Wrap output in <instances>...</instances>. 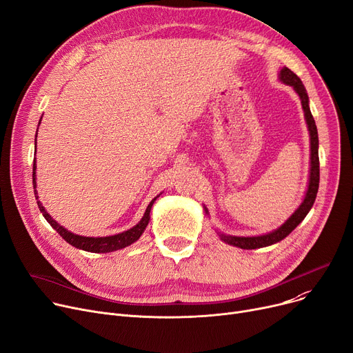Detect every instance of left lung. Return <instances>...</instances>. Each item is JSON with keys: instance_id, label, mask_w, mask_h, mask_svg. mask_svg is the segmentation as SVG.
<instances>
[{"instance_id": "left-lung-1", "label": "left lung", "mask_w": 353, "mask_h": 353, "mask_svg": "<svg viewBox=\"0 0 353 353\" xmlns=\"http://www.w3.org/2000/svg\"><path fill=\"white\" fill-rule=\"evenodd\" d=\"M281 80L285 84H289L294 88V91L298 92L301 101H302V107L305 111V119L307 123V128L310 133V176H309V188L306 192V197L303 200L302 205L299 206V209L296 210L289 219L288 221L272 233L269 234H263V236H256V237H237V236H226V234H220V239L223 240L225 243L240 248V249H257V248H265V246H270L273 243L281 242L282 239H285L292 230H294V228L298 226L301 221L306 217V214L309 213V210L312 209L314 199H316L318 194V189H319V153H318V147H319V139H318V128L316 124H314L313 116L310 113L309 108V97L305 85L302 84L301 79L296 76V74L289 70L288 67H283L281 70Z\"/></svg>"}]
</instances>
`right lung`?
<instances>
[{
	"label": "right lung",
	"mask_w": 353,
	"mask_h": 353,
	"mask_svg": "<svg viewBox=\"0 0 353 353\" xmlns=\"http://www.w3.org/2000/svg\"><path fill=\"white\" fill-rule=\"evenodd\" d=\"M32 184H34V194H35V199L39 200V196H37V190H35V160H34V165H32ZM157 197H154L150 205L147 206L145 209V213L143 216V219L139 221V223L132 228L127 232H123V233H119V234H114V236H107V237H84V236H79V234H74L68 230H65L63 226H60L57 221L52 220V217L46 212V209L43 208V205L40 201H37V205H39V209L40 212L43 213V216L46 217V220L48 221V223L57 230V233L65 240L67 243H70L71 246L77 248V249H83L85 252H92V253H108V252H114V250H119V249H123L128 245L134 243L136 240L141 236V233L144 232L145 226L148 225V220H150V210H152V206L153 203Z\"/></svg>",
	"instance_id": "right-lung-1"
}]
</instances>
